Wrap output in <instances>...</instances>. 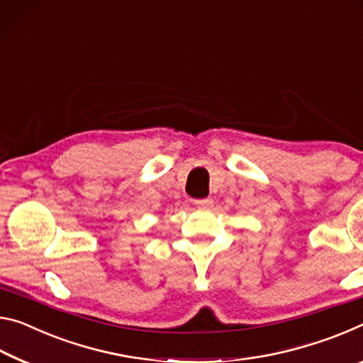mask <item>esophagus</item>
I'll return each instance as SVG.
<instances>
[{
  "label": "esophagus",
  "instance_id": "esophagus-1",
  "mask_svg": "<svg viewBox=\"0 0 363 363\" xmlns=\"http://www.w3.org/2000/svg\"><path fill=\"white\" fill-rule=\"evenodd\" d=\"M194 204L201 207V209H211L213 201L211 198H204V199H194Z\"/></svg>",
  "mask_w": 363,
  "mask_h": 363
}]
</instances>
